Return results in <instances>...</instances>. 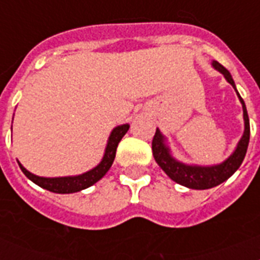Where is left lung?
<instances>
[{"instance_id": "obj_1", "label": "left lung", "mask_w": 260, "mask_h": 260, "mask_svg": "<svg viewBox=\"0 0 260 260\" xmlns=\"http://www.w3.org/2000/svg\"><path fill=\"white\" fill-rule=\"evenodd\" d=\"M212 66L217 71H220L224 78L234 86H235L232 75L230 71L226 70L225 67L221 66L220 63L213 60ZM239 100L242 102L243 106V118H244V134H243L240 142L238 143L236 150L234 154L231 155L230 158L225 159L224 162L220 165H214V166H197V165H186L174 158L170 152V148L166 144V138L163 136L162 132L156 129L155 136L152 139V155H154L155 160L158 163L160 169L179 185L186 186L189 189L196 190H205L214 187V186L220 185L224 181L238 170L240 165L243 163V159L246 156L247 148H248V142H250V120H248V113H247L246 104L238 93Z\"/></svg>"}]
</instances>
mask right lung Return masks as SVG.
Listing matches in <instances>:
<instances>
[{
    "instance_id": "right-lung-1",
    "label": "right lung",
    "mask_w": 260,
    "mask_h": 260,
    "mask_svg": "<svg viewBox=\"0 0 260 260\" xmlns=\"http://www.w3.org/2000/svg\"><path fill=\"white\" fill-rule=\"evenodd\" d=\"M129 125L128 124H122V125L116 126L112 134H110L109 139H108V144H106L105 154L102 156V160L98 163L97 166L91 169V170L86 171V173L81 174V175H74V177H58V178H46L39 177L35 174L29 173L25 167L22 166L21 163L18 162V166L21 169V171L25 174V177L28 179L36 183L38 186L43 187V189L50 190L52 193L59 194H69V193H77L83 189H87L90 186H93L95 182L101 179L110 166L113 165L114 156H116V150L120 140L122 136L128 132Z\"/></svg>"
}]
</instances>
